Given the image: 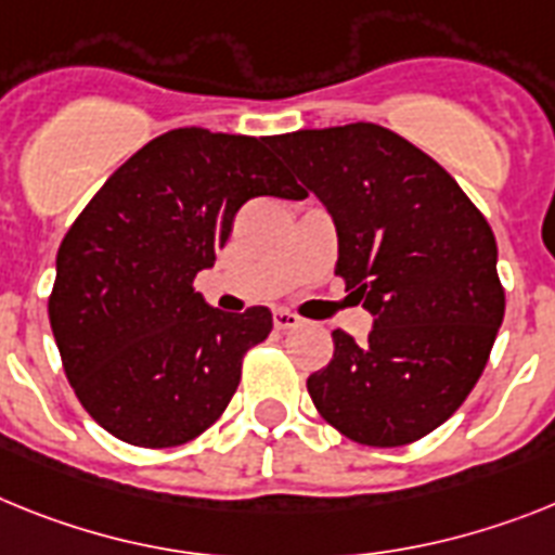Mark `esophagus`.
Masks as SVG:
<instances>
[{"label": "esophagus", "mask_w": 555, "mask_h": 555, "mask_svg": "<svg viewBox=\"0 0 555 555\" xmlns=\"http://www.w3.org/2000/svg\"><path fill=\"white\" fill-rule=\"evenodd\" d=\"M301 319L296 313H291V310H276L273 313V327L276 330H293V327H299Z\"/></svg>", "instance_id": "obj_1"}]
</instances>
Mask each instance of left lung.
<instances>
[{"label": "left lung", "instance_id": "obj_1", "mask_svg": "<svg viewBox=\"0 0 555 555\" xmlns=\"http://www.w3.org/2000/svg\"><path fill=\"white\" fill-rule=\"evenodd\" d=\"M270 146L333 217L335 276L375 319L361 344L335 330L307 392L356 443H414L463 406L491 356L505 315L491 225L440 163L378 124Z\"/></svg>", "mask_w": 555, "mask_h": 555}]
</instances>
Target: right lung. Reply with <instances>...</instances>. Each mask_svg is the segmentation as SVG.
I'll list each match as a JSON object with an SVG mask.
<instances>
[{
	"instance_id": "1",
	"label": "right lung",
	"mask_w": 555,
	"mask_h": 555,
	"mask_svg": "<svg viewBox=\"0 0 555 555\" xmlns=\"http://www.w3.org/2000/svg\"><path fill=\"white\" fill-rule=\"evenodd\" d=\"M270 138L171 129L87 203L55 256L50 327L69 386L124 443L169 449L234 398L242 356L273 330L268 307L214 310L191 282L211 268L254 197H307Z\"/></svg>"
}]
</instances>
